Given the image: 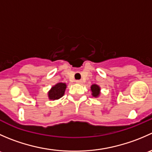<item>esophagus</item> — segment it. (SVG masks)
<instances>
[{"label": "esophagus", "instance_id": "1", "mask_svg": "<svg viewBox=\"0 0 152 152\" xmlns=\"http://www.w3.org/2000/svg\"><path fill=\"white\" fill-rule=\"evenodd\" d=\"M76 82L77 84H82V80H76Z\"/></svg>", "mask_w": 152, "mask_h": 152}]
</instances>
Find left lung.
I'll return each mask as SVG.
<instances>
[{
    "instance_id": "8db88e82",
    "label": "left lung",
    "mask_w": 152,
    "mask_h": 152,
    "mask_svg": "<svg viewBox=\"0 0 152 152\" xmlns=\"http://www.w3.org/2000/svg\"><path fill=\"white\" fill-rule=\"evenodd\" d=\"M91 91L92 95L94 97H97L100 94V87L96 85H93L91 86Z\"/></svg>"
}]
</instances>
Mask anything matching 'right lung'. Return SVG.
Here are the masks:
<instances>
[{
    "instance_id": "1",
    "label": "right lung",
    "mask_w": 152,
    "mask_h": 152,
    "mask_svg": "<svg viewBox=\"0 0 152 152\" xmlns=\"http://www.w3.org/2000/svg\"><path fill=\"white\" fill-rule=\"evenodd\" d=\"M66 85L65 83H58L53 86L48 92V97L50 100H56L62 97L65 93Z\"/></svg>"
}]
</instances>
